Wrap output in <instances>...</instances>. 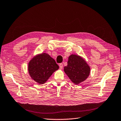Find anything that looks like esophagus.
Returning <instances> with one entry per match:
<instances>
[{
	"label": "esophagus",
	"instance_id": "esophagus-1",
	"mask_svg": "<svg viewBox=\"0 0 121 121\" xmlns=\"http://www.w3.org/2000/svg\"><path fill=\"white\" fill-rule=\"evenodd\" d=\"M63 64L62 63H60L59 64V67H60V68L61 69H62V68H63Z\"/></svg>",
	"mask_w": 121,
	"mask_h": 121
}]
</instances>
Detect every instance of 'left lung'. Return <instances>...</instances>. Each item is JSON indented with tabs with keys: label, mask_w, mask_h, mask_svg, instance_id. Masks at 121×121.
<instances>
[{
	"label": "left lung",
	"mask_w": 121,
	"mask_h": 121,
	"mask_svg": "<svg viewBox=\"0 0 121 121\" xmlns=\"http://www.w3.org/2000/svg\"><path fill=\"white\" fill-rule=\"evenodd\" d=\"M67 63V65L64 67V72L75 84L85 81L90 74V67L79 56L73 54L70 55Z\"/></svg>",
	"instance_id": "1"
}]
</instances>
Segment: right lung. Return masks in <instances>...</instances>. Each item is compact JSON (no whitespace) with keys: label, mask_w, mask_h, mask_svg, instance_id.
Listing matches in <instances>:
<instances>
[{"label":"right lung","mask_w":121,"mask_h":121,"mask_svg":"<svg viewBox=\"0 0 121 121\" xmlns=\"http://www.w3.org/2000/svg\"><path fill=\"white\" fill-rule=\"evenodd\" d=\"M59 69L55 61L46 53H42L32 58L28 63L31 77L39 84H44L53 73Z\"/></svg>","instance_id":"obj_1"}]
</instances>
